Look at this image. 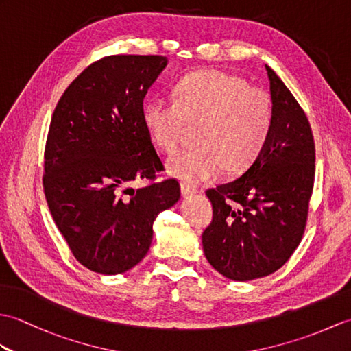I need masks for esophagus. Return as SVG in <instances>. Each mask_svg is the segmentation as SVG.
I'll list each match as a JSON object with an SVG mask.
<instances>
[{"mask_svg": "<svg viewBox=\"0 0 351 351\" xmlns=\"http://www.w3.org/2000/svg\"><path fill=\"white\" fill-rule=\"evenodd\" d=\"M181 193H182V196H191V195H195V193H197V189L193 187V185H190L187 182H181Z\"/></svg>", "mask_w": 351, "mask_h": 351, "instance_id": "1", "label": "esophagus"}]
</instances>
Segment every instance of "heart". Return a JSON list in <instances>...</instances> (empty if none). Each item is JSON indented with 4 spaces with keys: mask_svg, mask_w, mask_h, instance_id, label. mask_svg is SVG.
<instances>
[{
    "mask_svg": "<svg viewBox=\"0 0 351 351\" xmlns=\"http://www.w3.org/2000/svg\"><path fill=\"white\" fill-rule=\"evenodd\" d=\"M173 98L149 99L141 111L149 137L162 152H173L190 126L197 125L199 143L167 161L173 176L204 182L226 167L244 170L263 152L274 121L271 99L263 88L232 73L206 69L178 81Z\"/></svg>",
    "mask_w": 351,
    "mask_h": 351,
    "instance_id": "b5f03b06",
    "label": "heart"
}]
</instances>
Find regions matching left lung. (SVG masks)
Returning a JSON list of instances; mask_svg holds the SVG:
<instances>
[{
  "instance_id": "1",
  "label": "left lung",
  "mask_w": 351,
  "mask_h": 351,
  "mask_svg": "<svg viewBox=\"0 0 351 351\" xmlns=\"http://www.w3.org/2000/svg\"><path fill=\"white\" fill-rule=\"evenodd\" d=\"M273 128L252 166L235 181L206 190L213 221L202 234L215 270L232 280L274 273L293 255L306 228L315 176V143L299 102L265 66Z\"/></svg>"
}]
</instances>
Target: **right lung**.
<instances>
[{"instance_id": "1", "label": "right lung", "mask_w": 351, "mask_h": 351, "mask_svg": "<svg viewBox=\"0 0 351 351\" xmlns=\"http://www.w3.org/2000/svg\"><path fill=\"white\" fill-rule=\"evenodd\" d=\"M167 66L162 56H108L66 88L45 146L43 191L73 256L88 270L119 274L151 247L154 221L181 197L143 125V99ZM152 181L134 191L130 182Z\"/></svg>"}]
</instances>
